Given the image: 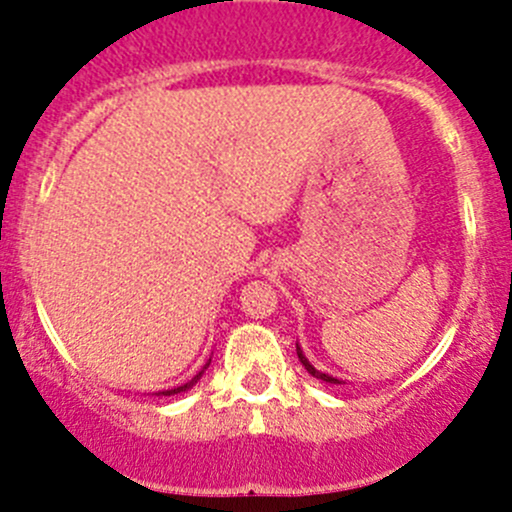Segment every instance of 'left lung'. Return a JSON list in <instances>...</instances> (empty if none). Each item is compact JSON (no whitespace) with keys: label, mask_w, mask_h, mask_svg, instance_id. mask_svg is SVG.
Returning a JSON list of instances; mask_svg holds the SVG:
<instances>
[{"label":"left lung","mask_w":512,"mask_h":512,"mask_svg":"<svg viewBox=\"0 0 512 512\" xmlns=\"http://www.w3.org/2000/svg\"><path fill=\"white\" fill-rule=\"evenodd\" d=\"M297 356H299V361H302V366H304V369H307L309 374L314 376V379H322V381H327V384H344V381H342V379H337V376H329V374H324V371L314 369V366L309 364V359H307V356L302 354V349H299V344H297Z\"/></svg>","instance_id":"left-lung-1"}]
</instances>
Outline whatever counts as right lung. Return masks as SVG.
<instances>
[{
  "instance_id": "obj_1",
  "label": "right lung",
  "mask_w": 512,
  "mask_h": 512,
  "mask_svg": "<svg viewBox=\"0 0 512 512\" xmlns=\"http://www.w3.org/2000/svg\"><path fill=\"white\" fill-rule=\"evenodd\" d=\"M208 366H210V361H208V364H205V366H203V369H200V371H198V374H195V376H193V379H190V381H188V384H183V386H175V389H168V391H158V396H173V394H180V391H188V389H190V386H193V384H198V379H200V376H203V371H205V369H208Z\"/></svg>"
}]
</instances>
